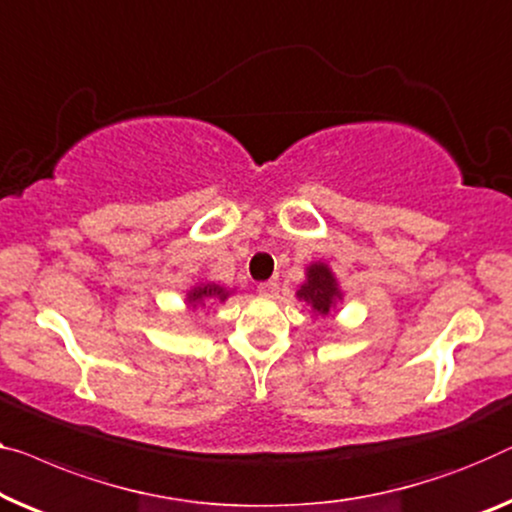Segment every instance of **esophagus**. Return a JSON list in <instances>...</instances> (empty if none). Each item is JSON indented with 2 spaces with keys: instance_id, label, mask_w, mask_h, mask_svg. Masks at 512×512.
Listing matches in <instances>:
<instances>
[{
  "instance_id": "esophagus-1",
  "label": "esophagus",
  "mask_w": 512,
  "mask_h": 512,
  "mask_svg": "<svg viewBox=\"0 0 512 512\" xmlns=\"http://www.w3.org/2000/svg\"><path fill=\"white\" fill-rule=\"evenodd\" d=\"M278 289H280V285L276 280H266L257 287V292H259V296H264V299H276Z\"/></svg>"
}]
</instances>
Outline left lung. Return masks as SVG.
<instances>
[{"mask_svg": "<svg viewBox=\"0 0 512 512\" xmlns=\"http://www.w3.org/2000/svg\"><path fill=\"white\" fill-rule=\"evenodd\" d=\"M296 299L303 301L315 317H326L345 299L340 282L326 262H310L305 266V280L296 289Z\"/></svg>", "mask_w": 512, "mask_h": 512, "instance_id": "1", "label": "left lung"}]
</instances>
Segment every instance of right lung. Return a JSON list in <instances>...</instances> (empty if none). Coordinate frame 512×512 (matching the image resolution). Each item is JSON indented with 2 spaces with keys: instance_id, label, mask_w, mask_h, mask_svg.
Here are the masks:
<instances>
[{
  "instance_id": "1",
  "label": "right lung",
  "mask_w": 512,
  "mask_h": 512,
  "mask_svg": "<svg viewBox=\"0 0 512 512\" xmlns=\"http://www.w3.org/2000/svg\"><path fill=\"white\" fill-rule=\"evenodd\" d=\"M232 294L234 289L220 287L218 282H211V280H202V282H195V285L186 292V305L188 308L197 310V308H204V303H211V301L225 303Z\"/></svg>"
}]
</instances>
